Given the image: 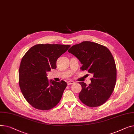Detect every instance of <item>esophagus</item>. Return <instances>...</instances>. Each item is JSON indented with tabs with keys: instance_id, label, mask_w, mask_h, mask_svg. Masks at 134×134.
I'll use <instances>...</instances> for the list:
<instances>
[{
	"instance_id": "esophagus-1",
	"label": "esophagus",
	"mask_w": 134,
	"mask_h": 134,
	"mask_svg": "<svg viewBox=\"0 0 134 134\" xmlns=\"http://www.w3.org/2000/svg\"><path fill=\"white\" fill-rule=\"evenodd\" d=\"M75 83V82L74 81H69L67 82L68 85H71V84H74Z\"/></svg>"
}]
</instances>
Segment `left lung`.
Segmentation results:
<instances>
[{
    "mask_svg": "<svg viewBox=\"0 0 134 134\" xmlns=\"http://www.w3.org/2000/svg\"><path fill=\"white\" fill-rule=\"evenodd\" d=\"M68 52L81 62L82 70L93 75L88 85L79 82L82 86L78 96L81 101L91 108L105 103L111 96L116 82V66L111 52L103 45L89 41L72 46Z\"/></svg>",
    "mask_w": 134,
    "mask_h": 134,
    "instance_id": "obj_1",
    "label": "left lung"
}]
</instances>
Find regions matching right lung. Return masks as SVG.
I'll return each instance as SVG.
<instances>
[{"label": "right lung", "instance_id": "add662e5", "mask_svg": "<svg viewBox=\"0 0 134 134\" xmlns=\"http://www.w3.org/2000/svg\"><path fill=\"white\" fill-rule=\"evenodd\" d=\"M70 45L39 44L31 48L21 59L19 85L23 95L34 108L49 110L60 100L67 84L50 81L46 72L57 67V59Z\"/></svg>", "mask_w": 134, "mask_h": 134}]
</instances>
